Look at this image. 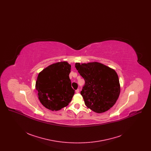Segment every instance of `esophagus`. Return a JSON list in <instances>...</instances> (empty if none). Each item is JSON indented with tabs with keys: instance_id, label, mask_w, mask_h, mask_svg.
Returning <instances> with one entry per match:
<instances>
[{
	"instance_id": "34e87169",
	"label": "esophagus",
	"mask_w": 151,
	"mask_h": 151,
	"mask_svg": "<svg viewBox=\"0 0 151 151\" xmlns=\"http://www.w3.org/2000/svg\"><path fill=\"white\" fill-rule=\"evenodd\" d=\"M79 92H80V89H79V88H78V89H77L76 90V92L77 93H79Z\"/></svg>"
}]
</instances>
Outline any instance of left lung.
<instances>
[{
  "instance_id": "1",
  "label": "left lung",
  "mask_w": 151,
  "mask_h": 151,
  "mask_svg": "<svg viewBox=\"0 0 151 151\" xmlns=\"http://www.w3.org/2000/svg\"><path fill=\"white\" fill-rule=\"evenodd\" d=\"M85 80L80 93L86 106L101 113L111 108L120 93L119 78L115 71L98 62L75 64Z\"/></svg>"
}]
</instances>
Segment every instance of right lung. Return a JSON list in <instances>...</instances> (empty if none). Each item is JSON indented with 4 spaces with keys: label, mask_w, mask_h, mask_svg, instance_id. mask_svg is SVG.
Masks as SVG:
<instances>
[{
    "label": "right lung",
    "mask_w": 151,
    "mask_h": 151,
    "mask_svg": "<svg viewBox=\"0 0 151 151\" xmlns=\"http://www.w3.org/2000/svg\"><path fill=\"white\" fill-rule=\"evenodd\" d=\"M71 65L66 62L52 64L40 72L36 88L41 103L47 109L58 111L67 106L75 91L69 78Z\"/></svg>",
    "instance_id": "add662e5"
}]
</instances>
